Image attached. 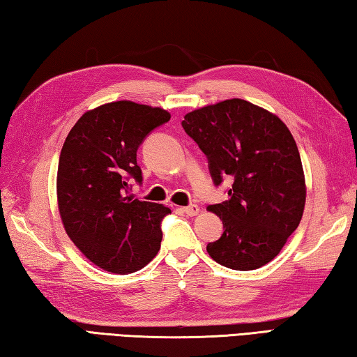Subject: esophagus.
I'll return each instance as SVG.
<instances>
[{"label":"esophagus","mask_w":357,"mask_h":357,"mask_svg":"<svg viewBox=\"0 0 357 357\" xmlns=\"http://www.w3.org/2000/svg\"><path fill=\"white\" fill-rule=\"evenodd\" d=\"M183 212L187 216H195V215H198L199 207L197 204H190V206H187V207H183Z\"/></svg>","instance_id":"obj_1"}]
</instances>
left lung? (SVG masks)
<instances>
[{"mask_svg": "<svg viewBox=\"0 0 357 357\" xmlns=\"http://www.w3.org/2000/svg\"><path fill=\"white\" fill-rule=\"evenodd\" d=\"M183 128L207 156L215 185L232 181L229 199L208 206L225 227L220 240L207 244L208 255L236 271L264 266L305 208V174L291 131L275 114L243 99L187 113Z\"/></svg>", "mask_w": 357, "mask_h": 357, "instance_id": "8db88e82", "label": "left lung"}]
</instances>
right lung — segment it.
Here are the masks:
<instances>
[{
  "label": "right lung",
  "mask_w": 357,
  "mask_h": 357,
  "mask_svg": "<svg viewBox=\"0 0 357 357\" xmlns=\"http://www.w3.org/2000/svg\"><path fill=\"white\" fill-rule=\"evenodd\" d=\"M170 113L119 100L86 111L60 153L57 201L69 238L89 261L113 274H131L156 257L160 221L170 208L130 195L142 183L139 145Z\"/></svg>",
  "instance_id": "obj_1"
}]
</instances>
